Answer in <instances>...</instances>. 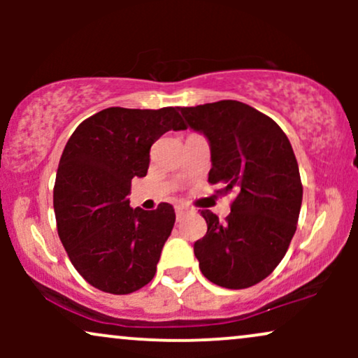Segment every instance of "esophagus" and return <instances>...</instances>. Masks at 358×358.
<instances>
[{"label":"esophagus","mask_w":358,"mask_h":358,"mask_svg":"<svg viewBox=\"0 0 358 358\" xmlns=\"http://www.w3.org/2000/svg\"><path fill=\"white\" fill-rule=\"evenodd\" d=\"M190 212V208L187 207V205H176L175 207V213H176V219H182L183 215H187V213Z\"/></svg>","instance_id":"34e87169"}]
</instances>
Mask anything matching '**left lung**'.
<instances>
[{
    "label": "left lung",
    "instance_id": "8db88e82",
    "mask_svg": "<svg viewBox=\"0 0 358 358\" xmlns=\"http://www.w3.org/2000/svg\"><path fill=\"white\" fill-rule=\"evenodd\" d=\"M180 113L208 139V182L236 193L225 222L202 210L207 234L193 245L200 271L229 289L257 285L281 262L296 232L303 185L289 139L273 119L239 101Z\"/></svg>",
    "mask_w": 358,
    "mask_h": 358
}]
</instances>
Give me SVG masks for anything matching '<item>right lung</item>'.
Listing matches in <instances>:
<instances>
[{"label":"right lung","mask_w":358,"mask_h":358,"mask_svg":"<svg viewBox=\"0 0 358 358\" xmlns=\"http://www.w3.org/2000/svg\"><path fill=\"white\" fill-rule=\"evenodd\" d=\"M182 129L176 108H108L65 145L53 187L57 229L73 268L97 289L129 294L153 279L175 210L133 208L127 195L131 180L148 173L151 145Z\"/></svg>","instance_id":"add662e5"}]
</instances>
